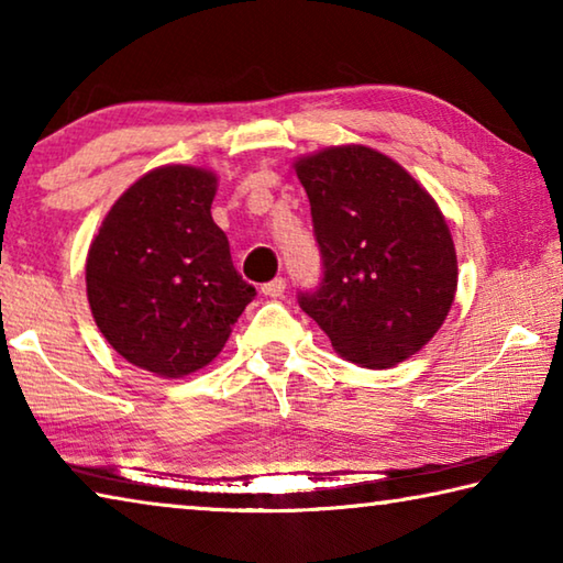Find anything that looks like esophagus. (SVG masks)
I'll list each match as a JSON object with an SVG mask.
<instances>
[{
    "mask_svg": "<svg viewBox=\"0 0 563 563\" xmlns=\"http://www.w3.org/2000/svg\"><path fill=\"white\" fill-rule=\"evenodd\" d=\"M263 295H268V298H280L285 292V278H273L271 283L263 285Z\"/></svg>",
    "mask_w": 563,
    "mask_h": 563,
    "instance_id": "obj_1",
    "label": "esophagus"
}]
</instances>
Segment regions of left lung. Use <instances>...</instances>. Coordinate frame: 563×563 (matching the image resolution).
<instances>
[{"label":"left lung","mask_w":563,"mask_h":563,"mask_svg":"<svg viewBox=\"0 0 563 563\" xmlns=\"http://www.w3.org/2000/svg\"><path fill=\"white\" fill-rule=\"evenodd\" d=\"M322 258L300 308L340 357L387 369L434 338L456 290L452 233L434 198L367 146H332L295 161Z\"/></svg>","instance_id":"8db88e82"}]
</instances>
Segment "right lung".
Returning a JSON list of instances; mask_svg holds the SVG:
<instances>
[{
	"mask_svg": "<svg viewBox=\"0 0 563 563\" xmlns=\"http://www.w3.org/2000/svg\"><path fill=\"white\" fill-rule=\"evenodd\" d=\"M218 180L206 168L161 166L126 188L87 255V295L101 335L158 377L213 362L255 298L213 223Z\"/></svg>",
	"mask_w": 563,
	"mask_h": 563,
	"instance_id": "1",
	"label": "right lung"
}]
</instances>
